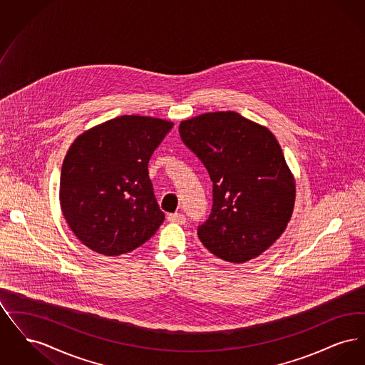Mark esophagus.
Segmentation results:
<instances>
[{"label":"esophagus","instance_id":"34e87169","mask_svg":"<svg viewBox=\"0 0 365 365\" xmlns=\"http://www.w3.org/2000/svg\"><path fill=\"white\" fill-rule=\"evenodd\" d=\"M168 222L178 223V225H185L186 223V217L182 213H170L168 215Z\"/></svg>","mask_w":365,"mask_h":365}]
</instances>
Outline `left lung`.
Here are the masks:
<instances>
[{
  "instance_id": "obj_1",
  "label": "left lung",
  "mask_w": 365,
  "mask_h": 365,
  "mask_svg": "<svg viewBox=\"0 0 365 365\" xmlns=\"http://www.w3.org/2000/svg\"><path fill=\"white\" fill-rule=\"evenodd\" d=\"M179 134L213 183L200 241L228 262L259 257L283 234L294 209V176L275 135L231 110L183 120Z\"/></svg>"
}]
</instances>
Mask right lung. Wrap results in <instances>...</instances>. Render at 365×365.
I'll return each instance as SVG.
<instances>
[{
    "mask_svg": "<svg viewBox=\"0 0 365 365\" xmlns=\"http://www.w3.org/2000/svg\"><path fill=\"white\" fill-rule=\"evenodd\" d=\"M174 123L124 115L72 142L60 176V205L72 232L104 256L128 253L164 222L148 163Z\"/></svg>",
    "mask_w": 365,
    "mask_h": 365,
    "instance_id": "1",
    "label": "right lung"
}]
</instances>
